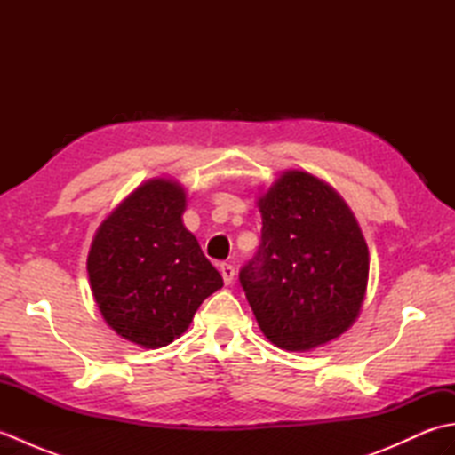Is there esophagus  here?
I'll list each match as a JSON object with an SVG mask.
<instances>
[{
	"label": "esophagus",
	"mask_w": 455,
	"mask_h": 455,
	"mask_svg": "<svg viewBox=\"0 0 455 455\" xmlns=\"http://www.w3.org/2000/svg\"><path fill=\"white\" fill-rule=\"evenodd\" d=\"M219 272L222 275V282H225V285L233 283V279H235V266L233 264H220Z\"/></svg>",
	"instance_id": "34e87169"
}]
</instances>
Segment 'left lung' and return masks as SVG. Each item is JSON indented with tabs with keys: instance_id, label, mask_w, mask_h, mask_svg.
<instances>
[{
	"instance_id": "8db88e82",
	"label": "left lung",
	"mask_w": 455,
	"mask_h": 455,
	"mask_svg": "<svg viewBox=\"0 0 455 455\" xmlns=\"http://www.w3.org/2000/svg\"><path fill=\"white\" fill-rule=\"evenodd\" d=\"M262 244L240 272L259 331L287 352L340 338L360 316L370 250L331 183L285 170L258 196Z\"/></svg>"
}]
</instances>
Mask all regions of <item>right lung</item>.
Returning a JSON list of instances; mask_svg holds the SVG:
<instances>
[{"label":"right lung","mask_w":455,"mask_h":455,"mask_svg":"<svg viewBox=\"0 0 455 455\" xmlns=\"http://www.w3.org/2000/svg\"><path fill=\"white\" fill-rule=\"evenodd\" d=\"M188 193L172 178L132 189L92 240L90 287L101 316L124 340L148 350L188 331L222 277L183 225Z\"/></svg>","instance_id":"add662e5"}]
</instances>
